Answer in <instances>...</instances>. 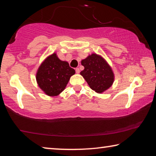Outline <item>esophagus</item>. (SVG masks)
Listing matches in <instances>:
<instances>
[{"label": "esophagus", "mask_w": 156, "mask_h": 156, "mask_svg": "<svg viewBox=\"0 0 156 156\" xmlns=\"http://www.w3.org/2000/svg\"><path fill=\"white\" fill-rule=\"evenodd\" d=\"M76 73H80V69H79V68H76Z\"/></svg>", "instance_id": "esophagus-1"}]
</instances>
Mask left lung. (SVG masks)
<instances>
[{"instance_id": "8db88e82", "label": "left lung", "mask_w": 156, "mask_h": 156, "mask_svg": "<svg viewBox=\"0 0 156 156\" xmlns=\"http://www.w3.org/2000/svg\"><path fill=\"white\" fill-rule=\"evenodd\" d=\"M81 64L84 69L80 74L91 89L97 93H102L112 86L114 79L113 73L101 56L93 54L82 60Z\"/></svg>"}]
</instances>
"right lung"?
Instances as JSON below:
<instances>
[{
    "label": "right lung",
    "mask_w": 156,
    "mask_h": 156,
    "mask_svg": "<svg viewBox=\"0 0 156 156\" xmlns=\"http://www.w3.org/2000/svg\"><path fill=\"white\" fill-rule=\"evenodd\" d=\"M75 70L67 62L62 61L53 54L42 63L36 74V80L47 95L54 96L64 90Z\"/></svg>",
    "instance_id": "right-lung-1"
}]
</instances>
